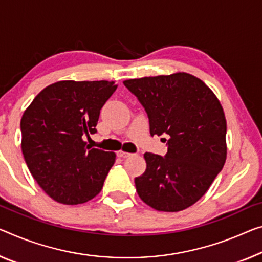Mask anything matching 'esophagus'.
I'll return each mask as SVG.
<instances>
[{"label":"esophagus","mask_w":262,"mask_h":262,"mask_svg":"<svg viewBox=\"0 0 262 262\" xmlns=\"http://www.w3.org/2000/svg\"><path fill=\"white\" fill-rule=\"evenodd\" d=\"M117 156L120 157V158H127V157L131 156V154H128V152H125V151L119 150V151H117Z\"/></svg>","instance_id":"obj_1"}]
</instances>
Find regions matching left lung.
I'll use <instances>...</instances> for the list:
<instances>
[{
  "label": "left lung",
  "instance_id": "left-lung-1",
  "mask_svg": "<svg viewBox=\"0 0 262 262\" xmlns=\"http://www.w3.org/2000/svg\"><path fill=\"white\" fill-rule=\"evenodd\" d=\"M123 83L146 111L151 136L170 137L166 156L144 155L146 170L135 179L137 193L157 211L192 206L226 162V118L219 99L203 80L186 72Z\"/></svg>",
  "mask_w": 262,
  "mask_h": 262
}]
</instances>
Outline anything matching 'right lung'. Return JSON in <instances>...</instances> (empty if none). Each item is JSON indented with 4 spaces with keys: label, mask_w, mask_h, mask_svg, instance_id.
Listing matches in <instances>:
<instances>
[{
    "label": "right lung",
    "mask_w": 262,
    "mask_h": 262,
    "mask_svg": "<svg viewBox=\"0 0 262 262\" xmlns=\"http://www.w3.org/2000/svg\"><path fill=\"white\" fill-rule=\"evenodd\" d=\"M108 80H59L36 96L21 119L22 154L34 179L57 203L95 198L116 160L90 146L100 108L117 89Z\"/></svg>",
    "instance_id": "right-lung-1"
}]
</instances>
